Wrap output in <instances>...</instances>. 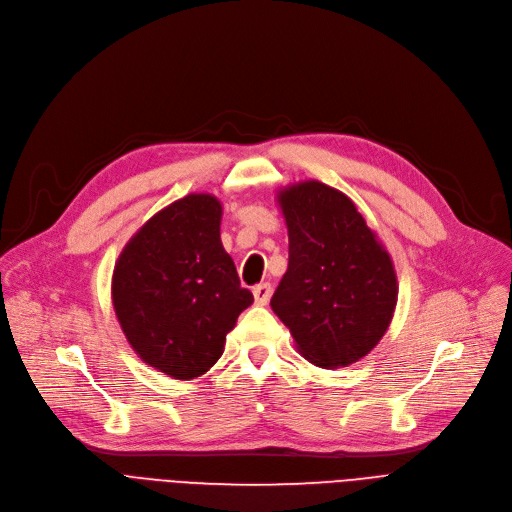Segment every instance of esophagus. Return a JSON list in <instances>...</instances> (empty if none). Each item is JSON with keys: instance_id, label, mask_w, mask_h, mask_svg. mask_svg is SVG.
Wrapping results in <instances>:
<instances>
[{"instance_id": "esophagus-1", "label": "esophagus", "mask_w": 512, "mask_h": 512, "mask_svg": "<svg viewBox=\"0 0 512 512\" xmlns=\"http://www.w3.org/2000/svg\"><path fill=\"white\" fill-rule=\"evenodd\" d=\"M271 294H273V286L271 284H259V286L253 288V296H255V302L259 306H265L269 302Z\"/></svg>"}]
</instances>
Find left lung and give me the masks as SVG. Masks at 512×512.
<instances>
[{
	"mask_svg": "<svg viewBox=\"0 0 512 512\" xmlns=\"http://www.w3.org/2000/svg\"><path fill=\"white\" fill-rule=\"evenodd\" d=\"M290 261L271 310L296 349L318 367H347L386 335L398 282L390 253L355 204L331 185L306 179L277 192Z\"/></svg>",
	"mask_w": 512,
	"mask_h": 512,
	"instance_id": "8db88e82",
	"label": "left lung"
}]
</instances>
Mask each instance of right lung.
<instances>
[{"label": "right lung", "mask_w": 512, "mask_h": 512, "mask_svg": "<svg viewBox=\"0 0 512 512\" xmlns=\"http://www.w3.org/2000/svg\"><path fill=\"white\" fill-rule=\"evenodd\" d=\"M220 220L218 198L185 196L138 228L114 267L112 304L126 341L173 380L206 374L253 304L220 243Z\"/></svg>", "instance_id": "1"}]
</instances>
